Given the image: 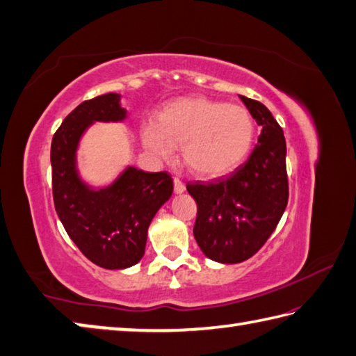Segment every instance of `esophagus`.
Here are the masks:
<instances>
[{
	"mask_svg": "<svg viewBox=\"0 0 356 356\" xmlns=\"http://www.w3.org/2000/svg\"><path fill=\"white\" fill-rule=\"evenodd\" d=\"M185 191V185L180 179H174V193L182 194Z\"/></svg>",
	"mask_w": 356,
	"mask_h": 356,
	"instance_id": "esophagus-1",
	"label": "esophagus"
}]
</instances>
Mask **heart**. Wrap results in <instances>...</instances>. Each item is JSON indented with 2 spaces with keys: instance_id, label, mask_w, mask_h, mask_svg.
Segmentation results:
<instances>
[{
  "instance_id": "1",
  "label": "heart",
  "mask_w": 356,
  "mask_h": 356,
  "mask_svg": "<svg viewBox=\"0 0 356 356\" xmlns=\"http://www.w3.org/2000/svg\"><path fill=\"white\" fill-rule=\"evenodd\" d=\"M254 138V123L239 104L186 97L166 104L159 123L142 127L145 149L159 160H170L182 145V160L194 176L216 179L239 166Z\"/></svg>"
}]
</instances>
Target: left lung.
<instances>
[{
	"instance_id": "1",
	"label": "left lung",
	"mask_w": 356,
	"mask_h": 356,
	"mask_svg": "<svg viewBox=\"0 0 356 356\" xmlns=\"http://www.w3.org/2000/svg\"><path fill=\"white\" fill-rule=\"evenodd\" d=\"M262 127L248 160L228 177L188 184L197 204L194 238L208 259L239 264L252 257L275 232L289 200L284 132L262 103L241 95Z\"/></svg>"
}]
</instances>
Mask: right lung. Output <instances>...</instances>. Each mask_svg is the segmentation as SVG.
<instances>
[{"instance_id":"1","label":"right lung","mask_w":356,"mask_h":356,"mask_svg":"<svg viewBox=\"0 0 356 356\" xmlns=\"http://www.w3.org/2000/svg\"><path fill=\"white\" fill-rule=\"evenodd\" d=\"M120 94H104L76 106L55 132L51 146L52 191L58 218L69 238L95 266L129 268L145 254L148 228L172 194L168 172H146L128 165L113 182L89 185L76 154L94 123H122L128 111Z\"/></svg>"}]
</instances>
